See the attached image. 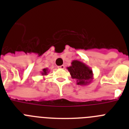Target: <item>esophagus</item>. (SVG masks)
<instances>
[{
  "instance_id": "esophagus-1",
  "label": "esophagus",
  "mask_w": 129,
  "mask_h": 129,
  "mask_svg": "<svg viewBox=\"0 0 129 129\" xmlns=\"http://www.w3.org/2000/svg\"><path fill=\"white\" fill-rule=\"evenodd\" d=\"M58 68H59V69H64V65L59 66V67H58Z\"/></svg>"
}]
</instances>
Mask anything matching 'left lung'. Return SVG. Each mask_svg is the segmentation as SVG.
I'll return each instance as SVG.
<instances>
[{
    "mask_svg": "<svg viewBox=\"0 0 129 129\" xmlns=\"http://www.w3.org/2000/svg\"><path fill=\"white\" fill-rule=\"evenodd\" d=\"M72 79H76L77 85H89L93 79L92 70L86 64L77 60H74L71 62V66L67 67Z\"/></svg>",
    "mask_w": 129,
    "mask_h": 129,
    "instance_id": "obj_1",
    "label": "left lung"
}]
</instances>
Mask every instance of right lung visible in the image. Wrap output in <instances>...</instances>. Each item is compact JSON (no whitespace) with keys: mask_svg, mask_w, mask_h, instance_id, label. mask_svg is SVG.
Returning <instances> with one entry per match:
<instances>
[{"mask_svg":"<svg viewBox=\"0 0 129 129\" xmlns=\"http://www.w3.org/2000/svg\"><path fill=\"white\" fill-rule=\"evenodd\" d=\"M49 72V70L48 69V68H43V70L41 72V74L43 76H47L48 75V73Z\"/></svg>","mask_w":129,"mask_h":129,"instance_id":"obj_1","label":"right lung"}]
</instances>
